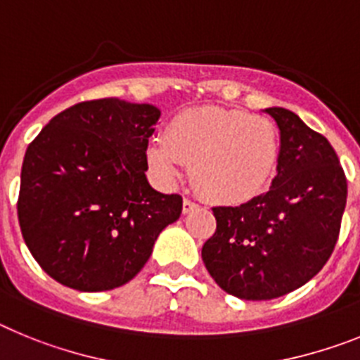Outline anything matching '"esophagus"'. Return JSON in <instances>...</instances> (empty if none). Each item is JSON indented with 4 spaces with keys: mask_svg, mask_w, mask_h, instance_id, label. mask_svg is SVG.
Segmentation results:
<instances>
[{
    "mask_svg": "<svg viewBox=\"0 0 360 360\" xmlns=\"http://www.w3.org/2000/svg\"><path fill=\"white\" fill-rule=\"evenodd\" d=\"M198 206L199 205L195 201H192V199H190V198H184V201H183V214H190V212L195 210Z\"/></svg>",
    "mask_w": 360,
    "mask_h": 360,
    "instance_id": "esophagus-1",
    "label": "esophagus"
}]
</instances>
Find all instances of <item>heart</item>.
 I'll return each mask as SVG.
<instances>
[{"instance_id":"1","label":"heart","mask_w":360,"mask_h":360,"mask_svg":"<svg viewBox=\"0 0 360 360\" xmlns=\"http://www.w3.org/2000/svg\"><path fill=\"white\" fill-rule=\"evenodd\" d=\"M279 161V134L270 120L240 108L205 106L170 121L165 139L146 146V162L174 184L183 162L199 192L219 205L250 201L266 188Z\"/></svg>"}]
</instances>
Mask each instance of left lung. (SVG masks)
<instances>
[{"mask_svg":"<svg viewBox=\"0 0 360 360\" xmlns=\"http://www.w3.org/2000/svg\"><path fill=\"white\" fill-rule=\"evenodd\" d=\"M281 132L277 176L266 193L212 208L215 233L202 262L226 293L270 301L323 270L339 239L348 183L328 139L293 112L266 108Z\"/></svg>","mask_w":360,"mask_h":360,"instance_id":"1","label":"left lung"}]
</instances>
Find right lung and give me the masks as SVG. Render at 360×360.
Listing matches in <instances>:
<instances>
[{"mask_svg": "<svg viewBox=\"0 0 360 360\" xmlns=\"http://www.w3.org/2000/svg\"><path fill=\"white\" fill-rule=\"evenodd\" d=\"M161 110L117 98L70 106L25 152L18 219L37 264L79 292L132 281L183 198L150 186L148 137Z\"/></svg>", "mask_w": 360, "mask_h": 360, "instance_id": "obj_1", "label": "right lung"}]
</instances>
